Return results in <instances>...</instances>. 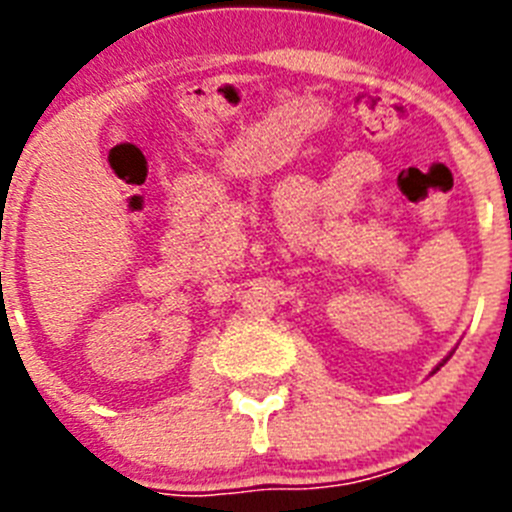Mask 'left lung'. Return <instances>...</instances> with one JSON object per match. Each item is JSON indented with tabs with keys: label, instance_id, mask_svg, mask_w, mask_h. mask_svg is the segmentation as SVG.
Instances as JSON below:
<instances>
[{
	"label": "left lung",
	"instance_id": "1",
	"mask_svg": "<svg viewBox=\"0 0 512 512\" xmlns=\"http://www.w3.org/2000/svg\"><path fill=\"white\" fill-rule=\"evenodd\" d=\"M451 354H454V351H451ZM451 354H449V356H446V359H443V361H441V364H438V366H436V369H433V372H431V374H436V372H438V369H441V366H443V364H446V361H449V359H451Z\"/></svg>",
	"mask_w": 512,
	"mask_h": 512
}]
</instances>
